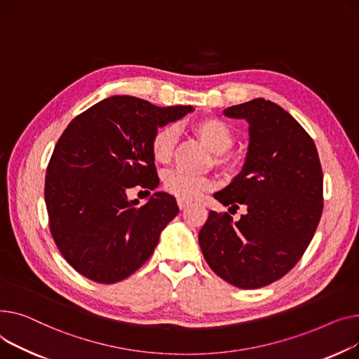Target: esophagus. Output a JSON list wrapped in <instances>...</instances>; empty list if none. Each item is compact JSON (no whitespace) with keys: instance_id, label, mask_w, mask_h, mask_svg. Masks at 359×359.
<instances>
[{"instance_id":"obj_1","label":"esophagus","mask_w":359,"mask_h":359,"mask_svg":"<svg viewBox=\"0 0 359 359\" xmlns=\"http://www.w3.org/2000/svg\"><path fill=\"white\" fill-rule=\"evenodd\" d=\"M177 204H178V207H180L181 210H184V208H187V207L191 205V203L187 201V200H184V198H178V200H177Z\"/></svg>"}]
</instances>
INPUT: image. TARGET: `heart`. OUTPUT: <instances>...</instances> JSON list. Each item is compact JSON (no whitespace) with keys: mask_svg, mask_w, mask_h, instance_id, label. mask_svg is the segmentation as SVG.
I'll return each instance as SVG.
<instances>
[{"mask_svg":"<svg viewBox=\"0 0 359 359\" xmlns=\"http://www.w3.org/2000/svg\"><path fill=\"white\" fill-rule=\"evenodd\" d=\"M193 132L197 137L215 154V165L226 168L230 158L226 152L235 142L233 130L229 124L217 117H203L193 123ZM175 124H165L156 129L151 139V155L159 163H166L174 154L177 143ZM163 188L168 193L184 200H194L201 193L212 188V181L204 177H191L180 171L166 174L163 178Z\"/></svg>","mask_w":359,"mask_h":359,"instance_id":"1","label":"heart"}]
</instances>
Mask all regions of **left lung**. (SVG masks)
<instances>
[{"instance_id": "obj_1", "label": "left lung", "mask_w": 359, "mask_h": 359, "mask_svg": "<svg viewBox=\"0 0 359 359\" xmlns=\"http://www.w3.org/2000/svg\"><path fill=\"white\" fill-rule=\"evenodd\" d=\"M223 113L249 123V146L241 174L215 198L246 213L235 222L212 210L198 243L220 278L259 288L292 269L313 239L323 212L322 165L313 139L276 102L255 98Z\"/></svg>"}]
</instances>
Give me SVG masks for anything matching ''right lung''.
Here are the masks:
<instances>
[{"mask_svg":"<svg viewBox=\"0 0 359 359\" xmlns=\"http://www.w3.org/2000/svg\"><path fill=\"white\" fill-rule=\"evenodd\" d=\"M193 110L114 95L76 116L62 133L46 170L45 201L53 241L81 276L113 284L151 258L180 208L168 193L137 207L128 189L159 185L152 135Z\"/></svg>","mask_w":359,"mask_h":359,"instance_id":"right-lung-1","label":"right lung"}]
</instances>
